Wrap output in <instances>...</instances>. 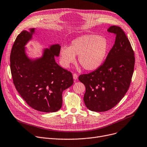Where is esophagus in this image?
Listing matches in <instances>:
<instances>
[{
    "mask_svg": "<svg viewBox=\"0 0 147 147\" xmlns=\"http://www.w3.org/2000/svg\"><path fill=\"white\" fill-rule=\"evenodd\" d=\"M73 78H74V80H76L77 79H78V75L76 74H74L73 75Z\"/></svg>",
    "mask_w": 147,
    "mask_h": 147,
    "instance_id": "esophagus-1",
    "label": "esophagus"
}]
</instances>
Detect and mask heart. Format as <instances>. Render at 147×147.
Wrapping results in <instances>:
<instances>
[{
  "mask_svg": "<svg viewBox=\"0 0 147 147\" xmlns=\"http://www.w3.org/2000/svg\"><path fill=\"white\" fill-rule=\"evenodd\" d=\"M109 48L107 38L95 34L84 35L74 39L69 47H62L60 50L61 62L63 66L68 67L75 61L87 71L96 70L105 61Z\"/></svg>",
  "mask_w": 147,
  "mask_h": 147,
  "instance_id": "1",
  "label": "heart"
}]
</instances>
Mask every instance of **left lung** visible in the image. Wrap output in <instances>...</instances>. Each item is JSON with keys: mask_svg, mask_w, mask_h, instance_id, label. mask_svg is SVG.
<instances>
[{"mask_svg": "<svg viewBox=\"0 0 147 147\" xmlns=\"http://www.w3.org/2000/svg\"><path fill=\"white\" fill-rule=\"evenodd\" d=\"M108 31L114 33L116 37L105 62L96 70L79 77L86 88L84 96L86 107L98 112L114 107L125 95L135 64L134 51L123 30L113 25Z\"/></svg>", "mask_w": 147, "mask_h": 147, "instance_id": "1", "label": "left lung"}]
</instances>
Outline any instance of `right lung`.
I'll list each match as a JSON object with an SVG mask.
<instances>
[{
	"label": "right lung",
	"mask_w": 147,
	"mask_h": 147,
	"mask_svg": "<svg viewBox=\"0 0 147 147\" xmlns=\"http://www.w3.org/2000/svg\"><path fill=\"white\" fill-rule=\"evenodd\" d=\"M35 28L23 30L17 36L10 53V70L18 92L32 108L54 112L62 105V92L74 84L72 74L55 61L59 43L43 48L40 57L27 55L26 45L35 34Z\"/></svg>",
	"instance_id": "add662e5"
}]
</instances>
